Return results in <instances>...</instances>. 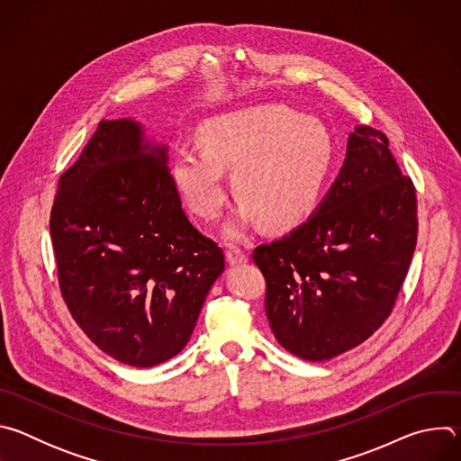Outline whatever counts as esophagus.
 Here are the masks:
<instances>
[{"label":"esophagus","mask_w":461,"mask_h":461,"mask_svg":"<svg viewBox=\"0 0 461 461\" xmlns=\"http://www.w3.org/2000/svg\"><path fill=\"white\" fill-rule=\"evenodd\" d=\"M226 258L230 262V267H240V265H246V262H248V255L240 248H237V246L228 248Z\"/></svg>","instance_id":"34e87169"}]
</instances>
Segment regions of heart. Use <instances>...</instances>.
Masks as SVG:
<instances>
[{
	"instance_id": "obj_1",
	"label": "heart",
	"mask_w": 461,
	"mask_h": 461,
	"mask_svg": "<svg viewBox=\"0 0 461 461\" xmlns=\"http://www.w3.org/2000/svg\"><path fill=\"white\" fill-rule=\"evenodd\" d=\"M200 149H180L171 160V184L184 206L203 221L222 215L228 189L240 206L226 226L230 239L260 224L285 233L304 224L319 208L334 146L324 125L285 105L231 111L204 120Z\"/></svg>"
}]
</instances>
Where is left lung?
I'll return each mask as SVG.
<instances>
[{
  "label": "left lung",
  "mask_w": 461,
  "mask_h": 461,
  "mask_svg": "<svg viewBox=\"0 0 461 461\" xmlns=\"http://www.w3.org/2000/svg\"><path fill=\"white\" fill-rule=\"evenodd\" d=\"M416 208L412 180L402 175L386 137L356 125L317 212L253 251L281 347L306 361H326L377 330L411 267Z\"/></svg>",
  "instance_id": "1"
}]
</instances>
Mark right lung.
<instances>
[{
	"mask_svg": "<svg viewBox=\"0 0 461 461\" xmlns=\"http://www.w3.org/2000/svg\"><path fill=\"white\" fill-rule=\"evenodd\" d=\"M50 239L61 295L107 356L149 368L189 341L224 253L171 184L167 146L133 118L102 120L59 176Z\"/></svg>",
	"mask_w": 461,
	"mask_h": 461,
	"instance_id": "1",
	"label": "right lung"
}]
</instances>
